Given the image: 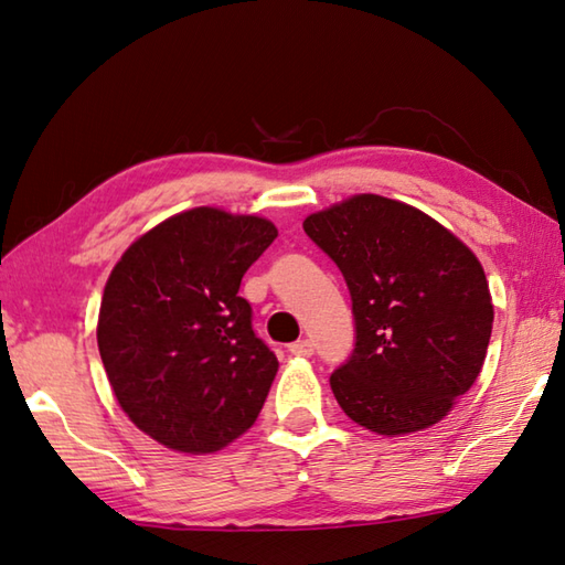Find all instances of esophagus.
Instances as JSON below:
<instances>
[{
    "instance_id": "esophagus-1",
    "label": "esophagus",
    "mask_w": 565,
    "mask_h": 565,
    "mask_svg": "<svg viewBox=\"0 0 565 565\" xmlns=\"http://www.w3.org/2000/svg\"><path fill=\"white\" fill-rule=\"evenodd\" d=\"M291 355H298V358H311L313 355V342L311 340H296L291 342Z\"/></svg>"
}]
</instances>
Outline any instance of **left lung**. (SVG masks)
Returning a JSON list of instances; mask_svg holds the SVG:
<instances>
[{"instance_id":"left-lung-1","label":"left lung","mask_w":565,"mask_h":565,"mask_svg":"<svg viewBox=\"0 0 565 565\" xmlns=\"http://www.w3.org/2000/svg\"><path fill=\"white\" fill-rule=\"evenodd\" d=\"M303 230L352 298L355 348L330 374L342 412L382 436L438 424L488 355L494 311L478 257L422 210L372 193Z\"/></svg>"}]
</instances>
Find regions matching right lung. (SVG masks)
Masks as SVG:
<instances>
[{
	"label": "right lung",
	"instance_id": "obj_1",
	"mask_svg": "<svg viewBox=\"0 0 565 565\" xmlns=\"http://www.w3.org/2000/svg\"><path fill=\"white\" fill-rule=\"evenodd\" d=\"M276 239L264 217L193 207L141 235L109 274L97 348L119 406L181 452H215L257 422L279 370L242 276Z\"/></svg>",
	"mask_w": 565,
	"mask_h": 565
}]
</instances>
